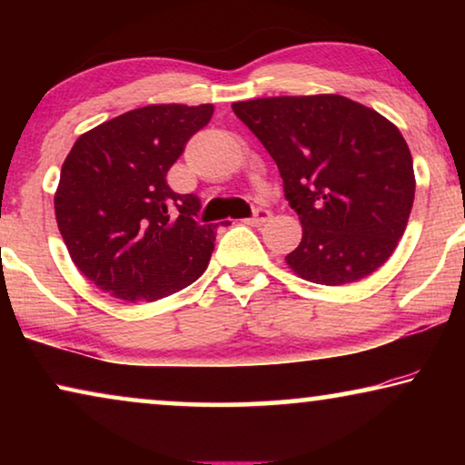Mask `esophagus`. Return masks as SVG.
Segmentation results:
<instances>
[{
  "mask_svg": "<svg viewBox=\"0 0 465 465\" xmlns=\"http://www.w3.org/2000/svg\"><path fill=\"white\" fill-rule=\"evenodd\" d=\"M269 220H271V212H269V209L258 207V209H253L252 218L245 220V224H250V226H262L264 222H269Z\"/></svg>",
  "mask_w": 465,
  "mask_h": 465,
  "instance_id": "obj_1",
  "label": "esophagus"
}]
</instances>
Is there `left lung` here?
Wrapping results in <instances>:
<instances>
[{
    "label": "left lung",
    "instance_id": "obj_1",
    "mask_svg": "<svg viewBox=\"0 0 465 465\" xmlns=\"http://www.w3.org/2000/svg\"><path fill=\"white\" fill-rule=\"evenodd\" d=\"M277 163L302 224L285 262L298 277L345 285L383 266L415 199L412 156L398 126L341 94L232 104Z\"/></svg>",
    "mask_w": 465,
    "mask_h": 465
}]
</instances>
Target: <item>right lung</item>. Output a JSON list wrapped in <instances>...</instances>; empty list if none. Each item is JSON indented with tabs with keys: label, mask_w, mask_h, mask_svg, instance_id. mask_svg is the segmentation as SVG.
Segmentation results:
<instances>
[{
	"label": "right lung",
	"mask_w": 465,
	"mask_h": 465,
	"mask_svg": "<svg viewBox=\"0 0 465 465\" xmlns=\"http://www.w3.org/2000/svg\"><path fill=\"white\" fill-rule=\"evenodd\" d=\"M213 105H145L78 137L61 167L54 213L74 264L99 290L154 302L194 283L213 252L201 201L169 188L167 171Z\"/></svg>",
	"instance_id": "1"
}]
</instances>
